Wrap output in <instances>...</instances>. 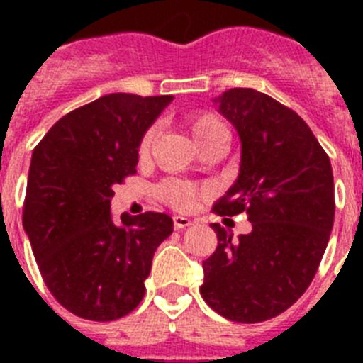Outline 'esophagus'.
<instances>
[{
	"label": "esophagus",
	"instance_id": "1",
	"mask_svg": "<svg viewBox=\"0 0 363 363\" xmlns=\"http://www.w3.org/2000/svg\"><path fill=\"white\" fill-rule=\"evenodd\" d=\"M172 223H174V229H185V227L192 225V221L185 216H174L172 218Z\"/></svg>",
	"mask_w": 363,
	"mask_h": 363
}]
</instances>
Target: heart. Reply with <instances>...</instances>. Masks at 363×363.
<instances>
[{
  "instance_id": "heart-1",
  "label": "heart",
  "mask_w": 363,
  "mask_h": 363,
  "mask_svg": "<svg viewBox=\"0 0 363 363\" xmlns=\"http://www.w3.org/2000/svg\"><path fill=\"white\" fill-rule=\"evenodd\" d=\"M185 125H187L189 133L194 138V142L200 147L201 152L220 149V147L225 145L227 138H229L225 123L209 111L192 112L191 116L185 120ZM154 138H156V129H147L140 143H138V160L140 162H147L150 158ZM156 194L163 203L171 205L172 209L187 211L196 203L201 191L194 184L182 182V179H163L162 184L156 187Z\"/></svg>"
}]
</instances>
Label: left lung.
I'll return each mask as SVG.
<instances>
[{
  "label": "left lung",
  "instance_id": "obj_1",
  "mask_svg": "<svg viewBox=\"0 0 363 363\" xmlns=\"http://www.w3.org/2000/svg\"><path fill=\"white\" fill-rule=\"evenodd\" d=\"M218 111L242 142L238 179L213 213H245L249 234L213 223L216 251L203 262L200 293L211 309L238 323L271 320L306 293L335 221L329 156L293 108L255 89H230Z\"/></svg>",
  "mask_w": 363,
  "mask_h": 363
}]
</instances>
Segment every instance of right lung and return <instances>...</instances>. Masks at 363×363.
<instances>
[{
	"mask_svg": "<svg viewBox=\"0 0 363 363\" xmlns=\"http://www.w3.org/2000/svg\"><path fill=\"white\" fill-rule=\"evenodd\" d=\"M171 101L101 96L57 120L32 152L25 233L45 285L79 318L112 322L136 309L154 252L172 234L163 213L111 216L112 187L136 174L138 143Z\"/></svg>",
	"mask_w": 363,
	"mask_h": 363,
	"instance_id": "right-lung-1",
	"label": "right lung"
}]
</instances>
